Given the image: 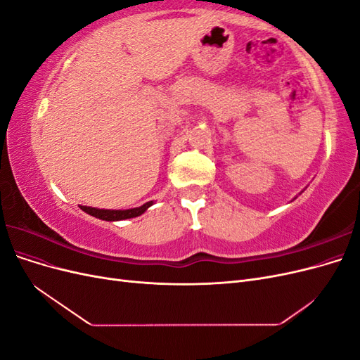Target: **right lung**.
Wrapping results in <instances>:
<instances>
[{"label": "right lung", "instance_id": "obj_1", "mask_svg": "<svg viewBox=\"0 0 360 360\" xmlns=\"http://www.w3.org/2000/svg\"><path fill=\"white\" fill-rule=\"evenodd\" d=\"M151 204H153V201L146 202L144 205L136 207V209H129V210H103V209H94V207H86V205H81V209L85 213H89L94 217H99L102 221H123V219H129V217H136L139 214H143Z\"/></svg>", "mask_w": 360, "mask_h": 360}]
</instances>
